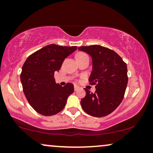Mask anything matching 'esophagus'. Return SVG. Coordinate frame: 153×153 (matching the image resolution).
<instances>
[{
  "instance_id": "1",
  "label": "esophagus",
  "mask_w": 153,
  "mask_h": 153,
  "mask_svg": "<svg viewBox=\"0 0 153 153\" xmlns=\"http://www.w3.org/2000/svg\"><path fill=\"white\" fill-rule=\"evenodd\" d=\"M79 89H80V87L77 86V85H74V90H75V91H78Z\"/></svg>"
}]
</instances>
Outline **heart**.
<instances>
[{
  "instance_id": "heart-1",
  "label": "heart",
  "mask_w": 153,
  "mask_h": 153,
  "mask_svg": "<svg viewBox=\"0 0 153 153\" xmlns=\"http://www.w3.org/2000/svg\"><path fill=\"white\" fill-rule=\"evenodd\" d=\"M88 57V55L85 53L82 52H79L76 54V59H80V58H83V57Z\"/></svg>"
}]
</instances>
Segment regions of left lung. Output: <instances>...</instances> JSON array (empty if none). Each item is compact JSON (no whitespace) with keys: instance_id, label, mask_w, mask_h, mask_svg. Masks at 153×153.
I'll use <instances>...</instances> for the list:
<instances>
[{"instance_id":"obj_1","label":"left lung","mask_w":153,"mask_h":153,"mask_svg":"<svg viewBox=\"0 0 153 153\" xmlns=\"http://www.w3.org/2000/svg\"><path fill=\"white\" fill-rule=\"evenodd\" d=\"M78 50L92 57L89 81L96 89L91 93L85 88L86 94L80 101L82 109L96 117L110 114L124 99L128 82L127 64L114 51L100 45L82 46Z\"/></svg>"}]
</instances>
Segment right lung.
Wrapping results in <instances>:
<instances>
[{
	"instance_id": "add662e5",
	"label": "right lung",
	"mask_w": 153,
	"mask_h": 153,
	"mask_svg": "<svg viewBox=\"0 0 153 153\" xmlns=\"http://www.w3.org/2000/svg\"><path fill=\"white\" fill-rule=\"evenodd\" d=\"M76 50V46L49 45L26 59L21 73L23 91L29 104L40 114L52 116L60 112L74 91L72 83L63 87L56 83L54 75L65 59Z\"/></svg>"
}]
</instances>
